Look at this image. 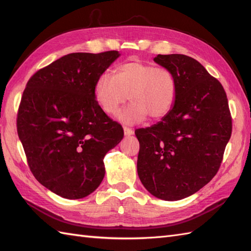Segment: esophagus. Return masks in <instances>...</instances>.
I'll use <instances>...</instances> for the list:
<instances>
[{
	"label": "esophagus",
	"mask_w": 251,
	"mask_h": 251,
	"mask_svg": "<svg viewBox=\"0 0 251 251\" xmlns=\"http://www.w3.org/2000/svg\"><path fill=\"white\" fill-rule=\"evenodd\" d=\"M124 134L126 136H130L134 134V129L130 128V127H127V126H124Z\"/></svg>",
	"instance_id": "esophagus-1"
}]
</instances>
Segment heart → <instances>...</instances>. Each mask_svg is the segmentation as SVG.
Segmentation results:
<instances>
[{"mask_svg":"<svg viewBox=\"0 0 251 251\" xmlns=\"http://www.w3.org/2000/svg\"><path fill=\"white\" fill-rule=\"evenodd\" d=\"M95 99L105 113L115 114L127 100L132 104L120 117L126 123H138L150 116L162 120L173 110L178 97V79L165 66L131 59L115 70L100 73L94 86Z\"/></svg>","mask_w":251,"mask_h":251,"instance_id":"b5f03b06","label":"heart"}]
</instances>
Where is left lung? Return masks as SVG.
Masks as SVG:
<instances>
[{
	"instance_id": "left-lung-1",
	"label": "left lung",
	"mask_w": 251,
	"mask_h": 251,
	"mask_svg": "<svg viewBox=\"0 0 251 251\" xmlns=\"http://www.w3.org/2000/svg\"><path fill=\"white\" fill-rule=\"evenodd\" d=\"M178 79L173 110L157 124L135 131L139 140L137 172L157 199L178 201L215 177L232 134V116L221 83L194 58L157 55Z\"/></svg>"
}]
</instances>
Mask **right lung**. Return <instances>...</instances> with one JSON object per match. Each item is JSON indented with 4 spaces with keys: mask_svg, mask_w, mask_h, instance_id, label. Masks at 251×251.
Returning a JSON list of instances; mask_svg holds the SVG:
<instances>
[{
    "mask_svg": "<svg viewBox=\"0 0 251 251\" xmlns=\"http://www.w3.org/2000/svg\"><path fill=\"white\" fill-rule=\"evenodd\" d=\"M120 56L72 52L40 69L26 83L17 132L35 179L57 195L77 200L98 188L104 155L124 137L95 99L100 73Z\"/></svg>",
    "mask_w": 251,
    "mask_h": 251,
    "instance_id": "1",
    "label": "right lung"
}]
</instances>
